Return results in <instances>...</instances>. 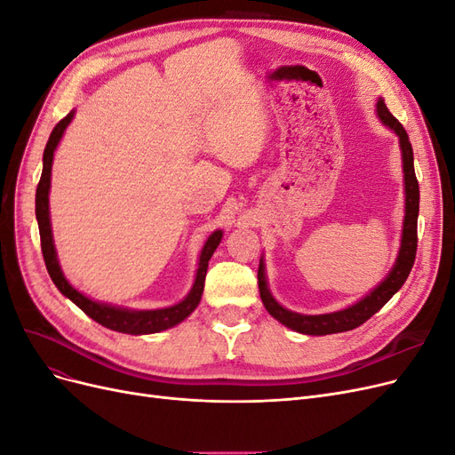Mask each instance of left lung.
<instances>
[{
    "label": "left lung",
    "mask_w": 455,
    "mask_h": 455,
    "mask_svg": "<svg viewBox=\"0 0 455 455\" xmlns=\"http://www.w3.org/2000/svg\"><path fill=\"white\" fill-rule=\"evenodd\" d=\"M376 112H378L383 125L389 127L398 136V144H401V151H403L406 203H404L401 249H398V256H396L393 269L389 271L387 277H385L374 288V291L346 309L334 311V313H324V315H301V313H294V311H288L286 307H283L269 292L264 259H259L258 288H259L261 301H264V306L271 316H275L279 323H283L291 330H296V332H299V334L326 336V334L347 332V330L361 326L363 323H366L370 319L371 315L378 313L385 304H387V301L398 291H401V286L406 283L408 275L411 271V266H414L416 249H418V214H419V184H418L416 171H414V151H411V144H410V139H408L404 127L391 116L383 99H378Z\"/></svg>",
    "instance_id": "obj_1"
}]
</instances>
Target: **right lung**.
<instances>
[{
	"label": "right lung",
	"instance_id": "1",
	"mask_svg": "<svg viewBox=\"0 0 455 455\" xmlns=\"http://www.w3.org/2000/svg\"><path fill=\"white\" fill-rule=\"evenodd\" d=\"M74 119V112L68 114L64 119L57 123V127L52 129L49 142L44 151V172H41L39 184L36 189V218H37V226H39V237H41V252H44V259L47 271L51 275V279L54 286L68 298L72 299L74 304L89 315L92 321L99 324L116 330V332L123 334H156L161 332V330H167L176 326L178 323H182L186 316L196 311L199 306L201 296H203V288H204V277H206V267H209V259L212 258L216 246L222 241L224 231L216 229L211 233V237L206 239L201 256H199V267L196 273V281L194 286H191L189 294L178 301V304L171 307H163V309H129V307H117V306H109L102 304V301H94L87 298L85 294H81L79 291L66 281L64 273L60 269L57 251H54V243H52V231H51V218H49V189H51V169H52V157H54V149H57L62 134L66 127L70 125V121Z\"/></svg>",
	"mask_w": 455,
	"mask_h": 455
}]
</instances>
